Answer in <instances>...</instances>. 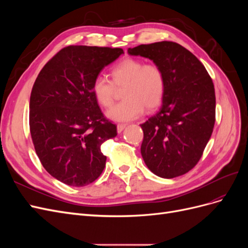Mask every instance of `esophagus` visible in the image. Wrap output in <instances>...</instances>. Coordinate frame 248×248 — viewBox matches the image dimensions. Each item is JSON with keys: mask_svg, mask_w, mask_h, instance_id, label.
I'll return each mask as SVG.
<instances>
[{"mask_svg": "<svg viewBox=\"0 0 248 248\" xmlns=\"http://www.w3.org/2000/svg\"><path fill=\"white\" fill-rule=\"evenodd\" d=\"M125 128H126V125L125 124H118L117 125V131H118V133H121Z\"/></svg>", "mask_w": 248, "mask_h": 248, "instance_id": "34e87169", "label": "esophagus"}]
</instances>
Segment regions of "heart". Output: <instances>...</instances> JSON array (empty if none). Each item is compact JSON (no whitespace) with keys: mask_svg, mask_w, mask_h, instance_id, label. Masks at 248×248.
I'll return each instance as SVG.
<instances>
[{"mask_svg":"<svg viewBox=\"0 0 248 248\" xmlns=\"http://www.w3.org/2000/svg\"><path fill=\"white\" fill-rule=\"evenodd\" d=\"M111 81L103 76L96 77L92 93L102 107L114 100L115 86L125 85L124 100L107 110V117L115 122H129L139 118L144 108L155 109L160 106L166 93V77L156 64H145L142 60L127 58L112 67Z\"/></svg>","mask_w":248,"mask_h":248,"instance_id":"b5f03b06","label":"heart"}]
</instances>
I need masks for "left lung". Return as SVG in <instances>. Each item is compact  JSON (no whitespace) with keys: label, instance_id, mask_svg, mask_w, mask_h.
<instances>
[{"label":"left lung","instance_id":"obj_1","mask_svg":"<svg viewBox=\"0 0 248 248\" xmlns=\"http://www.w3.org/2000/svg\"><path fill=\"white\" fill-rule=\"evenodd\" d=\"M127 51L158 65L167 82L159 110L140 125L142 159L160 178L181 176L198 163L211 138L215 123L213 81L199 59L176 42L141 44Z\"/></svg>","mask_w":248,"mask_h":248}]
</instances>
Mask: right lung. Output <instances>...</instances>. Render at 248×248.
Returning a JSON list of instances; mask_svg holds the SVG:
<instances>
[{"instance_id":"add662e5","label":"right lung","mask_w":248,"mask_h":248,"mask_svg":"<svg viewBox=\"0 0 248 248\" xmlns=\"http://www.w3.org/2000/svg\"><path fill=\"white\" fill-rule=\"evenodd\" d=\"M122 48L76 46L60 50L37 77L30 98V131L48 174L69 186L94 182L106 167L101 145L117 136L92 84Z\"/></svg>"}]
</instances>
